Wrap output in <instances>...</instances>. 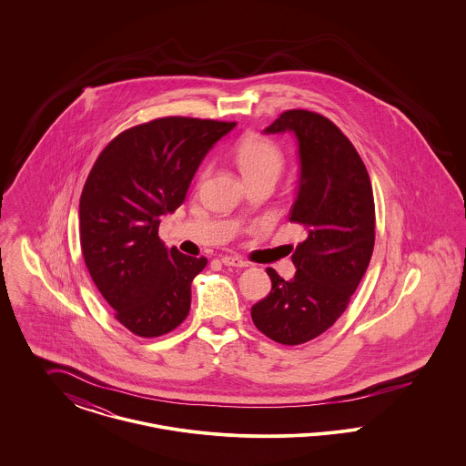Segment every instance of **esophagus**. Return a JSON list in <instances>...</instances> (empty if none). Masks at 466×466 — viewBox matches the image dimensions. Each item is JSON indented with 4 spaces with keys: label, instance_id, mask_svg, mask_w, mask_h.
Masks as SVG:
<instances>
[{
    "label": "esophagus",
    "instance_id": "1",
    "mask_svg": "<svg viewBox=\"0 0 466 466\" xmlns=\"http://www.w3.org/2000/svg\"><path fill=\"white\" fill-rule=\"evenodd\" d=\"M222 264L227 267H239V268H243V267H248V264L241 260L239 257H222Z\"/></svg>",
    "mask_w": 466,
    "mask_h": 466
}]
</instances>
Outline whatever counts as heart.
I'll list each match as a JSON object with an SVG mask.
<instances>
[{
    "mask_svg": "<svg viewBox=\"0 0 466 466\" xmlns=\"http://www.w3.org/2000/svg\"><path fill=\"white\" fill-rule=\"evenodd\" d=\"M234 158L246 181L257 177H279L283 169V156L279 148L260 136H244L234 147Z\"/></svg>",
    "mask_w": 466,
    "mask_h": 466,
    "instance_id": "b5f03b06",
    "label": "heart"
}]
</instances>
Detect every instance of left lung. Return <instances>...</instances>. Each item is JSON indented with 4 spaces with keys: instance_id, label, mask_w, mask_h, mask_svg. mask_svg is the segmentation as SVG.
I'll list each match as a JSON object with an SVG mask.
<instances>
[{
    "instance_id": "obj_1",
    "label": "left lung",
    "mask_w": 466,
    "mask_h": 466,
    "mask_svg": "<svg viewBox=\"0 0 466 466\" xmlns=\"http://www.w3.org/2000/svg\"><path fill=\"white\" fill-rule=\"evenodd\" d=\"M264 133L297 137L300 177L289 222L304 225L306 239L291 255V279L267 268L272 289L251 319L268 339L297 346L329 330L360 285L374 251V196L363 160L329 118L285 111Z\"/></svg>"
}]
</instances>
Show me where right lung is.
Wrapping results in <instances>:
<instances>
[{
	"label": "right lung",
	"mask_w": 466,
	"mask_h": 466,
	"mask_svg": "<svg viewBox=\"0 0 466 466\" xmlns=\"http://www.w3.org/2000/svg\"><path fill=\"white\" fill-rule=\"evenodd\" d=\"M236 122L157 118L118 134L97 157L80 198V244L115 318L139 337L171 332L190 310V285L208 260L158 238L202 158Z\"/></svg>",
	"instance_id": "right-lung-1"
}]
</instances>
